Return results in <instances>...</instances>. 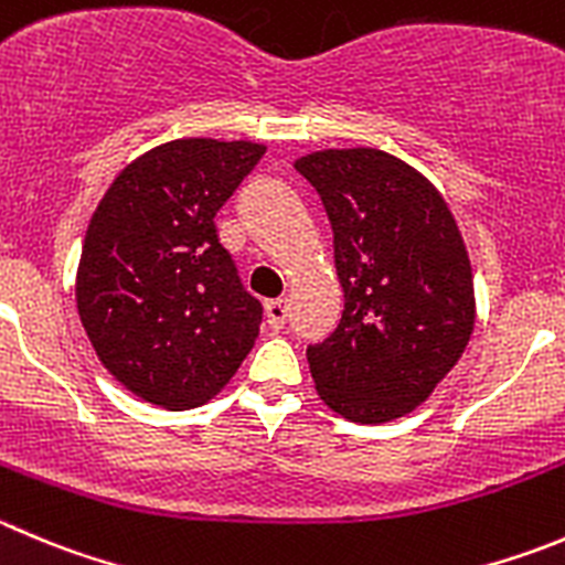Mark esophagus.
<instances>
[{
    "label": "esophagus",
    "instance_id": "34e87169",
    "mask_svg": "<svg viewBox=\"0 0 565 565\" xmlns=\"http://www.w3.org/2000/svg\"><path fill=\"white\" fill-rule=\"evenodd\" d=\"M265 318H267V326H270L273 331L284 329V320H287V300H284V298L267 300V303H265Z\"/></svg>",
    "mask_w": 565,
    "mask_h": 565
}]
</instances>
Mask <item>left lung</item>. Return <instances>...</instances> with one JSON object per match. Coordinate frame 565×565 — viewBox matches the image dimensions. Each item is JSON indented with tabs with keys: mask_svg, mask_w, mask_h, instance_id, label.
Listing matches in <instances>:
<instances>
[{
	"mask_svg": "<svg viewBox=\"0 0 565 565\" xmlns=\"http://www.w3.org/2000/svg\"><path fill=\"white\" fill-rule=\"evenodd\" d=\"M334 231L345 309L307 348L315 390L354 424H387L424 404L473 334V270L443 194L376 147L300 156Z\"/></svg>",
	"mask_w": 565,
	"mask_h": 565,
	"instance_id": "left-lung-1",
	"label": "left lung"
}]
</instances>
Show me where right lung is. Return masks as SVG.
Returning a JSON list of instances; mask_svg holds the SVG:
<instances>
[{
    "instance_id": "obj_1",
    "label": "right lung",
    "mask_w": 565,
    "mask_h": 565,
    "mask_svg": "<svg viewBox=\"0 0 565 565\" xmlns=\"http://www.w3.org/2000/svg\"><path fill=\"white\" fill-rule=\"evenodd\" d=\"M265 150L167 141L130 161L92 214L77 315L99 362L141 402L200 407L250 354L262 303L239 284L214 217Z\"/></svg>"
}]
</instances>
